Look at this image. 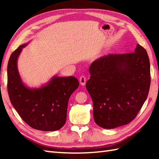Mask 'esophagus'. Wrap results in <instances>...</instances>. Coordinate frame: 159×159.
<instances>
[{
    "label": "esophagus",
    "mask_w": 159,
    "mask_h": 159,
    "mask_svg": "<svg viewBox=\"0 0 159 159\" xmlns=\"http://www.w3.org/2000/svg\"><path fill=\"white\" fill-rule=\"evenodd\" d=\"M79 82L81 85H85L86 83V78L84 76H81L79 78Z\"/></svg>",
    "instance_id": "34e87169"
}]
</instances>
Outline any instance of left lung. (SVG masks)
I'll return each instance as SVG.
<instances>
[{
    "label": "left lung",
    "mask_w": 159,
    "mask_h": 159,
    "mask_svg": "<svg viewBox=\"0 0 159 159\" xmlns=\"http://www.w3.org/2000/svg\"><path fill=\"white\" fill-rule=\"evenodd\" d=\"M86 87L93 104L96 124L107 129L130 123L136 117L149 92L150 60L146 49L109 54L91 64Z\"/></svg>",
    "instance_id": "left-lung-1"
}]
</instances>
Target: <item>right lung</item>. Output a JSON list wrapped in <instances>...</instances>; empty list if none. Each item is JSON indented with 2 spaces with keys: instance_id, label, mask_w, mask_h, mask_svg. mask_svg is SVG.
<instances>
[{
  "instance_id": "obj_1",
  "label": "right lung",
  "mask_w": 159,
  "mask_h": 159,
  "mask_svg": "<svg viewBox=\"0 0 159 159\" xmlns=\"http://www.w3.org/2000/svg\"><path fill=\"white\" fill-rule=\"evenodd\" d=\"M26 45H20L9 59L7 90L10 101L20 117L33 128L43 131L59 130L66 121L70 97L79 83L74 76H56L41 88H27L17 68V59Z\"/></svg>"
}]
</instances>
